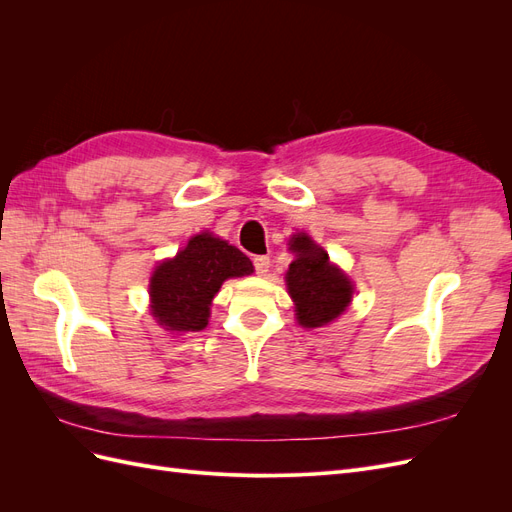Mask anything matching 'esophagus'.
<instances>
[{"instance_id": "34e87169", "label": "esophagus", "mask_w": 512, "mask_h": 512, "mask_svg": "<svg viewBox=\"0 0 512 512\" xmlns=\"http://www.w3.org/2000/svg\"><path fill=\"white\" fill-rule=\"evenodd\" d=\"M269 267H271L269 256H256V258H254V269H256L258 275H267Z\"/></svg>"}]
</instances>
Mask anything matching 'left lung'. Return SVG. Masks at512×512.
Returning a JSON list of instances; mask_svg holds the SVG:
<instances>
[{
    "mask_svg": "<svg viewBox=\"0 0 512 512\" xmlns=\"http://www.w3.org/2000/svg\"><path fill=\"white\" fill-rule=\"evenodd\" d=\"M288 245L294 260L286 273V286L297 320L305 329L324 327L346 312L354 292L352 282L305 232L292 235Z\"/></svg>",
    "mask_w": 512,
    "mask_h": 512,
    "instance_id": "8db88e82",
    "label": "left lung"
}]
</instances>
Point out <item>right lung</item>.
<instances>
[{
  "label": "right lung",
  "mask_w": 512,
  "mask_h": 512,
  "mask_svg": "<svg viewBox=\"0 0 512 512\" xmlns=\"http://www.w3.org/2000/svg\"><path fill=\"white\" fill-rule=\"evenodd\" d=\"M254 273L252 260L211 232L192 237L175 258L156 267L149 282L151 314L166 331H203L211 301L228 277Z\"/></svg>",
  "instance_id": "right-lung-1"
}]
</instances>
